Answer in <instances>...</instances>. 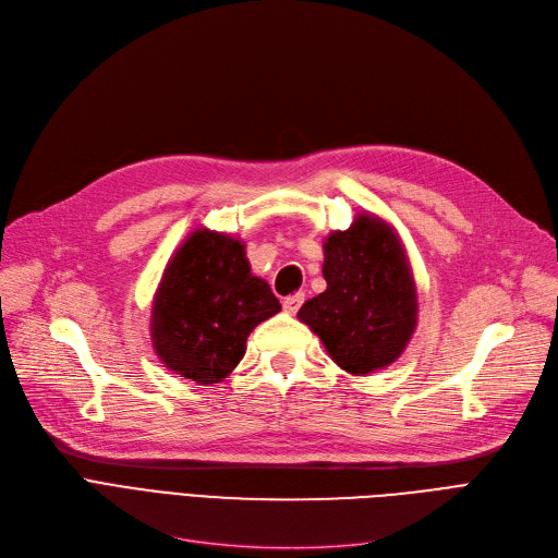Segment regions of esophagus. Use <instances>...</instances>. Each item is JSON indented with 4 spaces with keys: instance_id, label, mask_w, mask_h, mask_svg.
I'll list each match as a JSON object with an SVG mask.
<instances>
[{
    "instance_id": "obj_1",
    "label": "esophagus",
    "mask_w": 558,
    "mask_h": 558,
    "mask_svg": "<svg viewBox=\"0 0 558 558\" xmlns=\"http://www.w3.org/2000/svg\"><path fill=\"white\" fill-rule=\"evenodd\" d=\"M303 301H305V294H303V291H299V294L287 296V299L282 301V307H284V312H289V314H296L299 307L303 305Z\"/></svg>"
}]
</instances>
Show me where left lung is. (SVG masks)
I'll list each match as a JSON object with an SVG mask.
<instances>
[{
  "instance_id": "left-lung-1",
  "label": "left lung",
  "mask_w": 558,
  "mask_h": 558,
  "mask_svg": "<svg viewBox=\"0 0 558 558\" xmlns=\"http://www.w3.org/2000/svg\"><path fill=\"white\" fill-rule=\"evenodd\" d=\"M324 294L299 318L343 371L368 375L393 364L416 330L418 301L407 253L396 230L362 213L348 230L324 242Z\"/></svg>"
}]
</instances>
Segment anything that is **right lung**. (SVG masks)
I'll return each instance as SVG.
<instances>
[{"label":"right lung","mask_w":558,"mask_h":558,"mask_svg":"<svg viewBox=\"0 0 558 558\" xmlns=\"http://www.w3.org/2000/svg\"><path fill=\"white\" fill-rule=\"evenodd\" d=\"M280 312L271 287L251 274L244 244L194 230L167 264L151 307L160 362L196 385H217L246 353V339Z\"/></svg>","instance_id":"right-lung-1"}]
</instances>
